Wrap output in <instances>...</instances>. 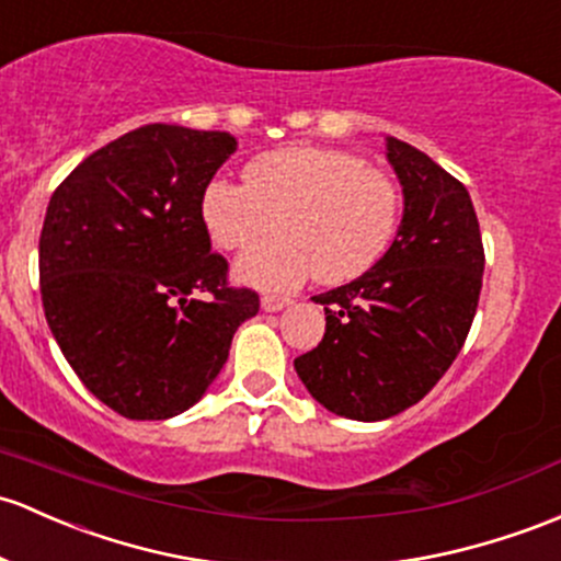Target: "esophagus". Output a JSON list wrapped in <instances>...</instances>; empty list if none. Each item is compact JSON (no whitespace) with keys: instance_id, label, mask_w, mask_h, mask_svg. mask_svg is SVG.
<instances>
[{"instance_id":"1","label":"esophagus","mask_w":561,"mask_h":561,"mask_svg":"<svg viewBox=\"0 0 561 561\" xmlns=\"http://www.w3.org/2000/svg\"><path fill=\"white\" fill-rule=\"evenodd\" d=\"M288 305H291V299L278 297V294H264V297H262V310H267V312H278Z\"/></svg>"}]
</instances>
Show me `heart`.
<instances>
[{
  "instance_id": "heart-1",
  "label": "heart",
  "mask_w": 561,
  "mask_h": 561,
  "mask_svg": "<svg viewBox=\"0 0 561 561\" xmlns=\"http://www.w3.org/2000/svg\"><path fill=\"white\" fill-rule=\"evenodd\" d=\"M401 192L382 171L342 149L286 147L245 165L243 186L210 179L201 195V221L219 251H245L234 278L264 291L318 283H347L369 273L393 243Z\"/></svg>"
}]
</instances>
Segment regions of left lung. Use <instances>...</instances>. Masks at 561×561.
I'll list each match as a JSON object with an SVG mask.
<instances>
[{
    "instance_id": "left-lung-1",
    "label": "left lung",
    "mask_w": 561,
    "mask_h": 561,
    "mask_svg": "<svg viewBox=\"0 0 561 561\" xmlns=\"http://www.w3.org/2000/svg\"><path fill=\"white\" fill-rule=\"evenodd\" d=\"M403 186L393 245L327 294V334L294 360L310 396L340 417L388 420L417 403L466 345L484 273L468 190L412 144L388 138Z\"/></svg>"
}]
</instances>
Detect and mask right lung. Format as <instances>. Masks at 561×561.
I'll list each match as a JSON object with an SVG mask.
<instances>
[{
  "label": "right lung",
  "instance_id": "add662e5",
  "mask_svg": "<svg viewBox=\"0 0 561 561\" xmlns=\"http://www.w3.org/2000/svg\"><path fill=\"white\" fill-rule=\"evenodd\" d=\"M238 147L221 130L144 125L53 192L39 234L47 327L82 385L128 420L203 399L259 294L210 254L201 195Z\"/></svg>",
  "mask_w": 561,
  "mask_h": 561
}]
</instances>
